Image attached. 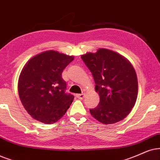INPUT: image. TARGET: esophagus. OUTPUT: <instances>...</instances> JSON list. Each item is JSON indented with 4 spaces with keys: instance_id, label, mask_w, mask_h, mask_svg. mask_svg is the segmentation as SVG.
Here are the masks:
<instances>
[{
    "instance_id": "34e87169",
    "label": "esophagus",
    "mask_w": 160,
    "mask_h": 160,
    "mask_svg": "<svg viewBox=\"0 0 160 160\" xmlns=\"http://www.w3.org/2000/svg\"><path fill=\"white\" fill-rule=\"evenodd\" d=\"M77 98L80 100H82L85 98V94H77Z\"/></svg>"
}]
</instances>
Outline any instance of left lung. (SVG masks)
Listing matches in <instances>:
<instances>
[{"label":"left lung","instance_id":"1","mask_svg":"<svg viewBox=\"0 0 160 160\" xmlns=\"http://www.w3.org/2000/svg\"><path fill=\"white\" fill-rule=\"evenodd\" d=\"M92 72L100 102L89 109L91 114L103 124L122 120L131 112L138 94V82L134 67L118 53L99 48L96 53L81 56Z\"/></svg>","mask_w":160,"mask_h":160}]
</instances>
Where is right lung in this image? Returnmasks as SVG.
I'll use <instances>...</instances> for the list:
<instances>
[{
  "instance_id": "add662e5",
  "label": "right lung",
  "mask_w": 160,
  "mask_h": 160,
  "mask_svg": "<svg viewBox=\"0 0 160 160\" xmlns=\"http://www.w3.org/2000/svg\"><path fill=\"white\" fill-rule=\"evenodd\" d=\"M73 56L46 51L31 58L18 80V94L26 112L35 120L52 124L66 114L74 97L66 92L62 72Z\"/></svg>"
}]
</instances>
